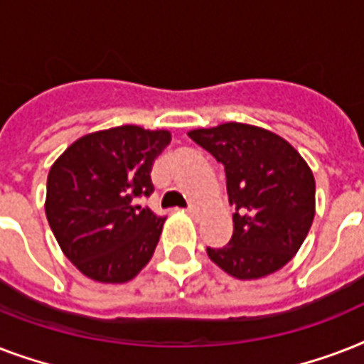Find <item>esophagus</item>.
Instances as JSON below:
<instances>
[{"label": "esophagus", "instance_id": "obj_1", "mask_svg": "<svg viewBox=\"0 0 364 364\" xmlns=\"http://www.w3.org/2000/svg\"><path fill=\"white\" fill-rule=\"evenodd\" d=\"M187 213H188V215H191V217H198V215H200V208H198V205L191 204V205H188V208H187Z\"/></svg>", "mask_w": 364, "mask_h": 364}]
</instances>
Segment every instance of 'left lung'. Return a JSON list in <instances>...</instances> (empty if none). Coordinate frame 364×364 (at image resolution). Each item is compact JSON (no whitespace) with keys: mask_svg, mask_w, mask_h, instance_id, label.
Instances as JSON below:
<instances>
[{"mask_svg":"<svg viewBox=\"0 0 364 364\" xmlns=\"http://www.w3.org/2000/svg\"><path fill=\"white\" fill-rule=\"evenodd\" d=\"M188 137L225 166L234 232L210 259L238 279H259L287 264L316 215V179L300 153L259 126L225 122Z\"/></svg>","mask_w":364,"mask_h":364,"instance_id":"left-lung-1","label":"left lung"}]
</instances>
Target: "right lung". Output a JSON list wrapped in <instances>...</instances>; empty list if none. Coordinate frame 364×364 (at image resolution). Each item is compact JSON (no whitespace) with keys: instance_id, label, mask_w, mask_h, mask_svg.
<instances>
[{"instance_id":"1","label":"right lung","mask_w":364,"mask_h":364,"mask_svg":"<svg viewBox=\"0 0 364 364\" xmlns=\"http://www.w3.org/2000/svg\"><path fill=\"white\" fill-rule=\"evenodd\" d=\"M168 130L124 124L79 137L47 177L45 213L77 270L94 282L126 283L147 264L164 217L136 204L154 191L151 168Z\"/></svg>"}]
</instances>
